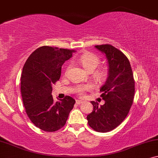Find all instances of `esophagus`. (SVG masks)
<instances>
[{"label":"esophagus","instance_id":"esophagus-1","mask_svg":"<svg viewBox=\"0 0 158 158\" xmlns=\"http://www.w3.org/2000/svg\"><path fill=\"white\" fill-rule=\"evenodd\" d=\"M81 103H83V101H81V100H76V104H81Z\"/></svg>","mask_w":158,"mask_h":158}]
</instances>
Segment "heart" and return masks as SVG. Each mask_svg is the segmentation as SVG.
<instances>
[{"mask_svg":"<svg viewBox=\"0 0 158 158\" xmlns=\"http://www.w3.org/2000/svg\"><path fill=\"white\" fill-rule=\"evenodd\" d=\"M79 61L81 66L84 68V69L89 72H92L96 69L100 64V59L94 54L92 53H86L82 54L79 57ZM71 66H68L66 69V73L68 72ZM108 77V71L106 68H100L94 72V77L96 80L99 83L105 81ZM90 86L84 85L81 86L78 89V94L79 96H84V92L90 89Z\"/></svg>","mask_w":158,"mask_h":158,"instance_id":"b5f03b06","label":"heart"}]
</instances>
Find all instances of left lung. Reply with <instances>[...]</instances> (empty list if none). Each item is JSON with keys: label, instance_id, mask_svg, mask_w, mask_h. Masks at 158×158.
<instances>
[{"label": "left lung", "instance_id": "1", "mask_svg": "<svg viewBox=\"0 0 158 158\" xmlns=\"http://www.w3.org/2000/svg\"><path fill=\"white\" fill-rule=\"evenodd\" d=\"M95 47L104 53L108 60V77L100 88V97L105 103L99 106L97 102H91L94 109L86 118L93 130L107 132L127 116L134 100L135 80L130 61L120 50L110 44Z\"/></svg>", "mask_w": 158, "mask_h": 158}]
</instances>
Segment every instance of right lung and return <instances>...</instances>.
I'll return each instance as SVG.
<instances>
[{
    "label": "right lung",
    "mask_w": 158,
    "mask_h": 158,
    "mask_svg": "<svg viewBox=\"0 0 158 158\" xmlns=\"http://www.w3.org/2000/svg\"><path fill=\"white\" fill-rule=\"evenodd\" d=\"M76 51L44 46L35 49L24 64L21 92L26 112L32 123L45 132H55L65 125L75 100L66 96L54 102L52 85L61 77V66Z\"/></svg>",
    "instance_id": "1"
}]
</instances>
